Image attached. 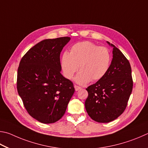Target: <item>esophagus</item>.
<instances>
[{
	"label": "esophagus",
	"instance_id": "esophagus-1",
	"mask_svg": "<svg viewBox=\"0 0 148 148\" xmlns=\"http://www.w3.org/2000/svg\"><path fill=\"white\" fill-rule=\"evenodd\" d=\"M74 87H75V91H78L79 90L81 89V87L77 86V85H75Z\"/></svg>",
	"mask_w": 148,
	"mask_h": 148
}]
</instances>
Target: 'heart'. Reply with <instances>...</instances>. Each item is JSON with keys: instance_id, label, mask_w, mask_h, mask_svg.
<instances>
[{"instance_id": "b5f03b06", "label": "heart", "mask_w": 148, "mask_h": 148, "mask_svg": "<svg viewBox=\"0 0 148 148\" xmlns=\"http://www.w3.org/2000/svg\"><path fill=\"white\" fill-rule=\"evenodd\" d=\"M110 51L105 47H99L90 41H82L71 47L69 54L64 53L61 59L64 75L71 79L78 71L76 78L80 84L90 81H97L105 77L110 65Z\"/></svg>"}]
</instances>
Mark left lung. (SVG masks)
<instances>
[{"label":"left lung","mask_w":148,"mask_h":148,"mask_svg":"<svg viewBox=\"0 0 148 148\" xmlns=\"http://www.w3.org/2000/svg\"><path fill=\"white\" fill-rule=\"evenodd\" d=\"M113 58L105 77L86 89L88 96L85 101L88 114L99 123H108L118 118L125 110L133 90L130 63L116 47Z\"/></svg>","instance_id":"1"}]
</instances>
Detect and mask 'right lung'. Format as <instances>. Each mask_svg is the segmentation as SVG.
Here are the masks:
<instances>
[{
	"label": "right lung",
	"mask_w": 148,
	"mask_h": 148,
	"mask_svg": "<svg viewBox=\"0 0 148 148\" xmlns=\"http://www.w3.org/2000/svg\"><path fill=\"white\" fill-rule=\"evenodd\" d=\"M69 37L44 40L23 56L17 89L28 113L41 123L58 121L75 92L73 82L61 74L60 55Z\"/></svg>",
	"instance_id": "add662e5"
}]
</instances>
